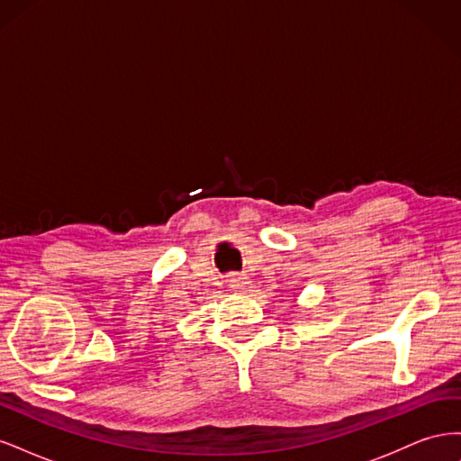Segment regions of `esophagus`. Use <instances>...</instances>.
<instances>
[{"label": "esophagus", "mask_w": 461, "mask_h": 461, "mask_svg": "<svg viewBox=\"0 0 461 461\" xmlns=\"http://www.w3.org/2000/svg\"><path fill=\"white\" fill-rule=\"evenodd\" d=\"M229 283H230V286H232L234 290H248V288H249L248 276L242 275V273H232V275L229 276Z\"/></svg>", "instance_id": "1"}]
</instances>
